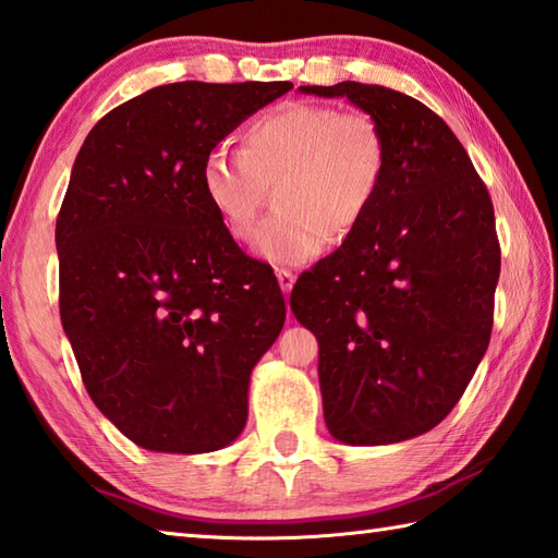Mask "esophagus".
I'll list each match as a JSON object with an SVG mask.
<instances>
[{
  "label": "esophagus",
  "mask_w": 558,
  "mask_h": 558,
  "mask_svg": "<svg viewBox=\"0 0 558 558\" xmlns=\"http://www.w3.org/2000/svg\"><path fill=\"white\" fill-rule=\"evenodd\" d=\"M276 276H278V282H280V290L282 292H286V295H288V292L292 290V286H295V272H292V270H288V268H280L278 272H276Z\"/></svg>",
  "instance_id": "esophagus-1"
}]
</instances>
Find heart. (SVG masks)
Masks as SVG:
<instances>
[{
	"label": "heart",
	"instance_id": "b5f03b06",
	"mask_svg": "<svg viewBox=\"0 0 558 558\" xmlns=\"http://www.w3.org/2000/svg\"><path fill=\"white\" fill-rule=\"evenodd\" d=\"M390 144L368 111L290 102L266 111L241 134V154L211 148L199 190L241 244L253 239L276 187L278 215L256 236V253L276 266H300L356 231L380 195Z\"/></svg>",
	"mask_w": 558,
	"mask_h": 558
}]
</instances>
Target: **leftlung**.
Masks as SVG:
<instances>
[{"label":"left lung","instance_id":"obj_1","mask_svg":"<svg viewBox=\"0 0 558 558\" xmlns=\"http://www.w3.org/2000/svg\"><path fill=\"white\" fill-rule=\"evenodd\" d=\"M376 117L390 168L366 221L307 270L290 307L319 341L324 422L351 447L447 417L488 349L500 244L488 187L439 114L383 85L300 87Z\"/></svg>","mask_w":558,"mask_h":558}]
</instances>
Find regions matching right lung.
Here are the masks:
<instances>
[{
  "mask_svg": "<svg viewBox=\"0 0 558 558\" xmlns=\"http://www.w3.org/2000/svg\"><path fill=\"white\" fill-rule=\"evenodd\" d=\"M292 83L160 85L89 131L56 221L60 322L89 398L134 444L234 441L286 300L199 190L202 160Z\"/></svg>",
  "mask_w": 558,
  "mask_h": 558,
  "instance_id": "right-lung-1",
  "label": "right lung"
}]
</instances>
